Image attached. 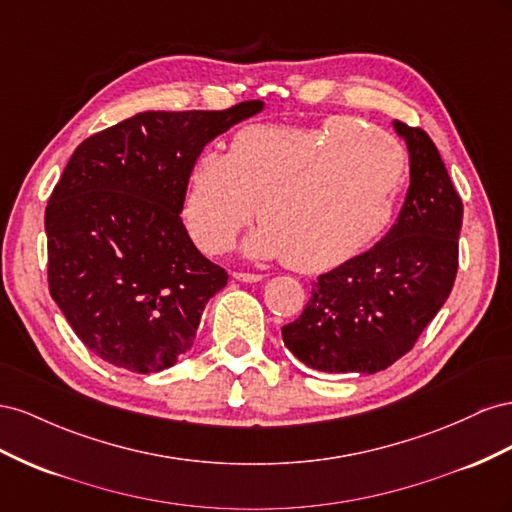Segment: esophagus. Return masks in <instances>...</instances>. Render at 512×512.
<instances>
[{
  "mask_svg": "<svg viewBox=\"0 0 512 512\" xmlns=\"http://www.w3.org/2000/svg\"><path fill=\"white\" fill-rule=\"evenodd\" d=\"M233 279L240 283H259V281H264V276L251 274V272H233Z\"/></svg>",
  "mask_w": 512,
  "mask_h": 512,
  "instance_id": "1",
  "label": "esophagus"
}]
</instances>
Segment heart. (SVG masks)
<instances>
[{
    "label": "heart",
    "mask_w": 512,
    "mask_h": 512,
    "mask_svg": "<svg viewBox=\"0 0 512 512\" xmlns=\"http://www.w3.org/2000/svg\"><path fill=\"white\" fill-rule=\"evenodd\" d=\"M405 178V154L356 120L319 128L248 126L227 154L206 150L186 180L182 214L195 242L223 253L251 221L244 253L298 272L345 264L382 236Z\"/></svg>",
    "instance_id": "b5f03b06"
}]
</instances>
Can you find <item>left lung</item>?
I'll list each match as a JSON object with an SVG mask.
<instances>
[{
	"label": "left lung",
	"instance_id": "8db88e82",
	"mask_svg": "<svg viewBox=\"0 0 512 512\" xmlns=\"http://www.w3.org/2000/svg\"><path fill=\"white\" fill-rule=\"evenodd\" d=\"M410 152L397 223L367 253L313 283L283 343L324 373H377L405 356L450 296L459 268L463 203L422 128L392 122Z\"/></svg>",
	"mask_w": 512,
	"mask_h": 512
}]
</instances>
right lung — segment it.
Masks as SVG:
<instances>
[{
	"instance_id": "1",
	"label": "right lung",
	"mask_w": 512,
	"mask_h": 512,
	"mask_svg": "<svg viewBox=\"0 0 512 512\" xmlns=\"http://www.w3.org/2000/svg\"><path fill=\"white\" fill-rule=\"evenodd\" d=\"M264 109L143 111L85 139L45 212L49 291L83 345L133 373L173 367L229 274L182 223L191 167L206 145Z\"/></svg>"
}]
</instances>
